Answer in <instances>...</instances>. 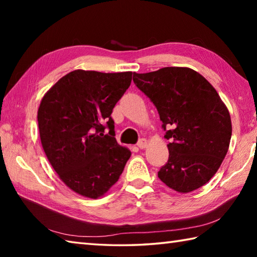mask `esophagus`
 <instances>
[{
	"mask_svg": "<svg viewBox=\"0 0 257 257\" xmlns=\"http://www.w3.org/2000/svg\"><path fill=\"white\" fill-rule=\"evenodd\" d=\"M147 145H148V143H147L146 139H140L137 146H138L139 149H145L146 147H147Z\"/></svg>",
	"mask_w": 257,
	"mask_h": 257,
	"instance_id": "esophagus-1",
	"label": "esophagus"
}]
</instances>
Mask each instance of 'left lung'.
<instances>
[{
  "label": "left lung",
  "instance_id": "8db88e82",
  "mask_svg": "<svg viewBox=\"0 0 257 257\" xmlns=\"http://www.w3.org/2000/svg\"><path fill=\"white\" fill-rule=\"evenodd\" d=\"M134 83L154 102L165 138L171 139L159 179L180 193L209 182L227 154L232 136L230 112L214 87L188 67L134 73Z\"/></svg>",
  "mask_w": 257,
  "mask_h": 257
}]
</instances>
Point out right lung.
<instances>
[{
    "mask_svg": "<svg viewBox=\"0 0 257 257\" xmlns=\"http://www.w3.org/2000/svg\"><path fill=\"white\" fill-rule=\"evenodd\" d=\"M132 78V72L74 70L46 92L38 108L48 161L70 190L86 198L105 194L132 156L114 138L110 116Z\"/></svg>",
    "mask_w": 257,
    "mask_h": 257,
    "instance_id": "1",
    "label": "right lung"
}]
</instances>
